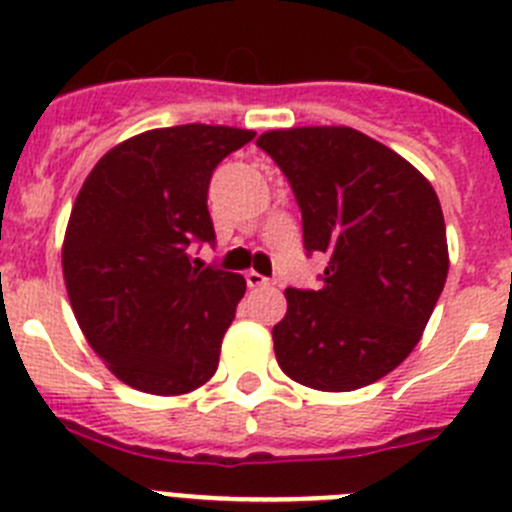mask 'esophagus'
Returning <instances> with one entry per match:
<instances>
[{
    "instance_id": "34e87169",
    "label": "esophagus",
    "mask_w": 512,
    "mask_h": 512,
    "mask_svg": "<svg viewBox=\"0 0 512 512\" xmlns=\"http://www.w3.org/2000/svg\"><path fill=\"white\" fill-rule=\"evenodd\" d=\"M246 282H248V287H251V289H259V287H269L271 279L261 277L259 271H248V274H246Z\"/></svg>"
}]
</instances>
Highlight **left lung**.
I'll return each instance as SVG.
<instances>
[{
	"mask_svg": "<svg viewBox=\"0 0 512 512\" xmlns=\"http://www.w3.org/2000/svg\"><path fill=\"white\" fill-rule=\"evenodd\" d=\"M292 184L307 253L328 256L320 289H287L274 354L289 379L351 392L408 359L449 274L441 202L400 153L354 128L259 135Z\"/></svg>",
	"mask_w": 512,
	"mask_h": 512,
	"instance_id": "obj_1",
	"label": "left lung"
}]
</instances>
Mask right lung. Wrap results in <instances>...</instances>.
Returning a JSON list of instances; mask_svg holds the SVG:
<instances>
[{"instance_id": "1", "label": "right lung", "mask_w": 512, "mask_h": 512, "mask_svg": "<svg viewBox=\"0 0 512 512\" xmlns=\"http://www.w3.org/2000/svg\"><path fill=\"white\" fill-rule=\"evenodd\" d=\"M253 135L200 122L146 130L110 148L81 184L63 282L94 354L133 390L187 395L215 374L246 279L197 269L187 251L215 241L210 176Z\"/></svg>"}]
</instances>
